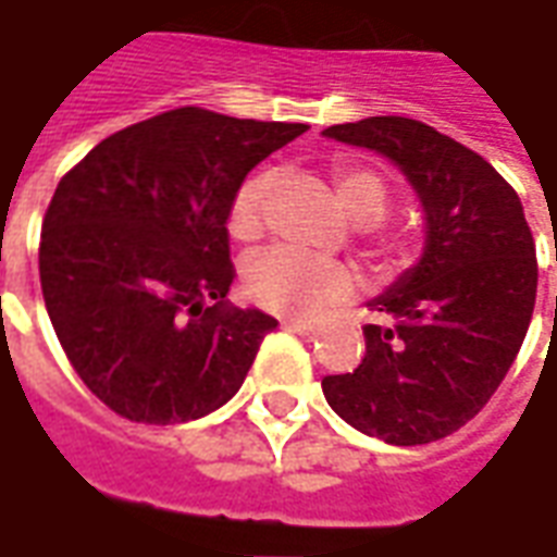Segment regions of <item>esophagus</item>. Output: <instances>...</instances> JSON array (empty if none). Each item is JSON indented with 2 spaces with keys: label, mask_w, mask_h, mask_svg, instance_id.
<instances>
[{
  "label": "esophagus",
  "mask_w": 557,
  "mask_h": 557,
  "mask_svg": "<svg viewBox=\"0 0 557 557\" xmlns=\"http://www.w3.org/2000/svg\"><path fill=\"white\" fill-rule=\"evenodd\" d=\"M284 329H290V332H296L299 338H318L320 335V326L318 323H306V320H284Z\"/></svg>",
  "instance_id": "obj_1"
}]
</instances>
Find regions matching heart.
Masks as SVG:
<instances>
[{
	"mask_svg": "<svg viewBox=\"0 0 557 557\" xmlns=\"http://www.w3.org/2000/svg\"><path fill=\"white\" fill-rule=\"evenodd\" d=\"M273 184V172H255L237 186L228 207L231 237L239 243H255L261 237ZM332 186L344 213L359 225L380 222L392 201L388 184L359 162H338L332 169ZM371 251L385 267H397L409 258V243L400 234L371 228ZM243 287L251 302L278 314H318L326 306H338L350 296L352 275L344 263L275 246L251 255L246 261Z\"/></svg>",
	"mask_w": 557,
	"mask_h": 557,
	"instance_id": "obj_1",
	"label": "heart"
}]
</instances>
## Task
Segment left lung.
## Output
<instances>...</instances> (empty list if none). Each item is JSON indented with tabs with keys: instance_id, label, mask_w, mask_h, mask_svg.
I'll return each instance as SVG.
<instances>
[{
	"instance_id": "1",
	"label": "left lung",
	"mask_w": 557,
	"mask_h": 557,
	"mask_svg": "<svg viewBox=\"0 0 557 557\" xmlns=\"http://www.w3.org/2000/svg\"><path fill=\"white\" fill-rule=\"evenodd\" d=\"M323 136L383 153L424 210V251L368 302L364 359L323 376L350 428L388 445H428L472 421L529 332L537 296L522 201L493 165L440 129L400 115L335 124Z\"/></svg>"
}]
</instances>
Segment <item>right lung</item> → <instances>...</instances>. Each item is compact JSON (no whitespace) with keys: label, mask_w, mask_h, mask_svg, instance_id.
I'll use <instances>...</instances> for the list:
<instances>
[{"label":"right lung","mask_w":557,"mask_h":557,"mask_svg":"<svg viewBox=\"0 0 557 557\" xmlns=\"http://www.w3.org/2000/svg\"><path fill=\"white\" fill-rule=\"evenodd\" d=\"M306 129L172 109L112 133L59 181L40 290L73 371L112 412L184 424L237 395L278 320L225 299L231 198Z\"/></svg>","instance_id":"obj_1"}]
</instances>
